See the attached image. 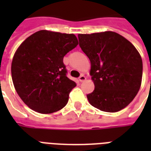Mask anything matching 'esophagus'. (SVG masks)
Segmentation results:
<instances>
[{"mask_svg": "<svg viewBox=\"0 0 151 151\" xmlns=\"http://www.w3.org/2000/svg\"><path fill=\"white\" fill-rule=\"evenodd\" d=\"M86 80V78H85V75H81L80 78H79V81H80V82H83V81H85Z\"/></svg>", "mask_w": 151, "mask_h": 151, "instance_id": "34e87169", "label": "esophagus"}]
</instances>
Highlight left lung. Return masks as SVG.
I'll use <instances>...</instances> for the list:
<instances>
[{
  "label": "left lung",
  "instance_id": "8db88e82",
  "mask_svg": "<svg viewBox=\"0 0 151 151\" xmlns=\"http://www.w3.org/2000/svg\"><path fill=\"white\" fill-rule=\"evenodd\" d=\"M79 45L91 62L94 91L87 95L94 107L114 113L124 109L140 88L143 62L135 46L113 31L78 34Z\"/></svg>",
  "mask_w": 151,
  "mask_h": 151
}]
</instances>
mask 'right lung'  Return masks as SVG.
Wrapping results in <instances>:
<instances>
[{
    "instance_id": "1",
    "label": "right lung",
    "mask_w": 151,
    "mask_h": 151,
    "mask_svg": "<svg viewBox=\"0 0 151 151\" xmlns=\"http://www.w3.org/2000/svg\"><path fill=\"white\" fill-rule=\"evenodd\" d=\"M78 45L73 34L40 30L15 51L12 78L26 105L40 114H52L66 105L76 83L66 77L64 55Z\"/></svg>"
}]
</instances>
